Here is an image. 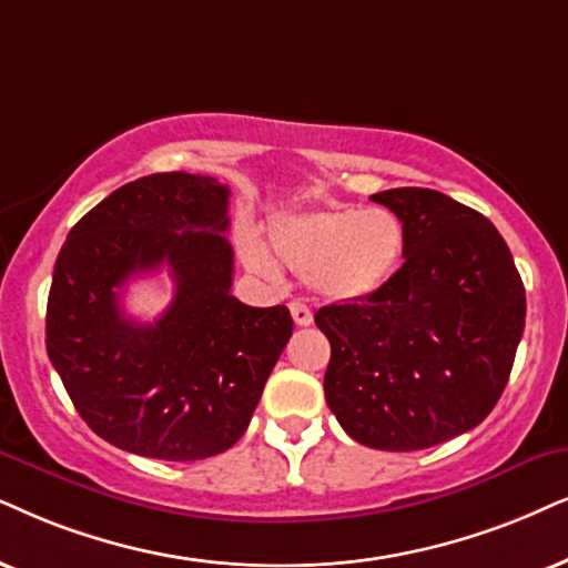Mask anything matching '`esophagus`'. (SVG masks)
<instances>
[{"instance_id":"34e87169","label":"esophagus","mask_w":568,"mask_h":568,"mask_svg":"<svg viewBox=\"0 0 568 568\" xmlns=\"http://www.w3.org/2000/svg\"><path fill=\"white\" fill-rule=\"evenodd\" d=\"M291 314H293V322H296L298 327H308L312 325V308H308L306 304H301V301H293L291 304Z\"/></svg>"}]
</instances>
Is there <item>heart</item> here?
I'll list each match as a JSON object with an SVG mask.
<instances>
[{"instance_id": "1", "label": "heart", "mask_w": 568, "mask_h": 568, "mask_svg": "<svg viewBox=\"0 0 568 568\" xmlns=\"http://www.w3.org/2000/svg\"><path fill=\"white\" fill-rule=\"evenodd\" d=\"M267 239L280 262L308 272L314 291L329 301H362L377 293L404 256V225L383 206L327 204L270 217ZM251 270L272 275L262 246L243 248Z\"/></svg>"}]
</instances>
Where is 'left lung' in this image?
I'll use <instances>...</instances> for the list:
<instances>
[{
  "label": "left lung",
  "instance_id": "left-lung-1",
  "mask_svg": "<svg viewBox=\"0 0 568 568\" xmlns=\"http://www.w3.org/2000/svg\"><path fill=\"white\" fill-rule=\"evenodd\" d=\"M404 222V267L372 296L329 304L325 398L356 443L422 450L477 427L511 375L527 298L483 214L440 191L372 196Z\"/></svg>",
  "mask_w": 568,
  "mask_h": 568
}]
</instances>
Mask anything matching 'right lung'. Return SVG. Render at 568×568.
Segmentation results:
<instances>
[{
	"label": "right lung",
	"mask_w": 568,
	"mask_h": 568,
	"mask_svg": "<svg viewBox=\"0 0 568 568\" xmlns=\"http://www.w3.org/2000/svg\"><path fill=\"white\" fill-rule=\"evenodd\" d=\"M231 189L210 175L156 172L99 201L57 256L47 354L99 437L162 462H199L239 443L293 333L288 306L231 293ZM168 266L176 296L135 323L119 288Z\"/></svg>",
	"instance_id": "right-lung-1"
}]
</instances>
